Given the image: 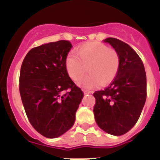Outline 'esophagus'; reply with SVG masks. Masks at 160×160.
<instances>
[{
	"mask_svg": "<svg viewBox=\"0 0 160 160\" xmlns=\"http://www.w3.org/2000/svg\"><path fill=\"white\" fill-rule=\"evenodd\" d=\"M83 93H84V94H91V91H87V90H83Z\"/></svg>",
	"mask_w": 160,
	"mask_h": 160,
	"instance_id": "34e87169",
	"label": "esophagus"
}]
</instances>
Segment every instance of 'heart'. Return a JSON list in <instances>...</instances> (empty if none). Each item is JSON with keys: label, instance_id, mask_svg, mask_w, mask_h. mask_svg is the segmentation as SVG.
<instances>
[{"label": "heart", "instance_id": "heart-1", "mask_svg": "<svg viewBox=\"0 0 160 160\" xmlns=\"http://www.w3.org/2000/svg\"><path fill=\"white\" fill-rule=\"evenodd\" d=\"M76 55L66 58V69L75 82H80L88 71L89 74L83 81L84 88H94L98 83L102 86L108 84L119 72V54L102 43H86L77 49Z\"/></svg>", "mask_w": 160, "mask_h": 160}]
</instances>
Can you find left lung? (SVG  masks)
Masks as SVG:
<instances>
[{
    "label": "left lung",
    "mask_w": 160,
    "mask_h": 160,
    "mask_svg": "<svg viewBox=\"0 0 160 160\" xmlns=\"http://www.w3.org/2000/svg\"><path fill=\"white\" fill-rule=\"evenodd\" d=\"M118 52L120 67L116 78L103 91L93 94L98 126L109 134L120 136L135 125L147 96L146 73L142 60L130 45L118 39L105 40Z\"/></svg>",
    "instance_id": "left-lung-1"
}]
</instances>
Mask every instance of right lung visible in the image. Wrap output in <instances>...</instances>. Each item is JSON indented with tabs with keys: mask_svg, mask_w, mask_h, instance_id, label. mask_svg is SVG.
Here are the masks:
<instances>
[{
	"mask_svg": "<svg viewBox=\"0 0 160 160\" xmlns=\"http://www.w3.org/2000/svg\"><path fill=\"white\" fill-rule=\"evenodd\" d=\"M72 47L69 41H58L33 48L21 66L19 92L25 112L32 128L48 138L59 137L73 126L83 97L66 69ZM63 90L67 92L62 95Z\"/></svg>",
	"mask_w": 160,
	"mask_h": 160,
	"instance_id": "1",
	"label": "right lung"
}]
</instances>
